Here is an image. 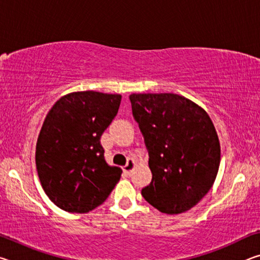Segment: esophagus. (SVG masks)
Listing matches in <instances>:
<instances>
[{
	"label": "esophagus",
	"mask_w": 260,
	"mask_h": 260,
	"mask_svg": "<svg viewBox=\"0 0 260 260\" xmlns=\"http://www.w3.org/2000/svg\"><path fill=\"white\" fill-rule=\"evenodd\" d=\"M135 166H136V160L134 159V158H128V160H127L126 165L124 166V171L126 173H131L132 171L135 169Z\"/></svg>",
	"instance_id": "1"
}]
</instances>
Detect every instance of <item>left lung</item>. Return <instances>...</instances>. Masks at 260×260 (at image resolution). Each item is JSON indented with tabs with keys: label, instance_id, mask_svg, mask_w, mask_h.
Returning <instances> with one entry per match:
<instances>
[{
	"label": "left lung",
	"instance_id": "8db88e82",
	"mask_svg": "<svg viewBox=\"0 0 260 260\" xmlns=\"http://www.w3.org/2000/svg\"><path fill=\"white\" fill-rule=\"evenodd\" d=\"M129 100L152 173L141 193L162 213L186 212L218 174L220 143L213 122L203 108L177 94H132Z\"/></svg>",
	"mask_w": 260,
	"mask_h": 260
}]
</instances>
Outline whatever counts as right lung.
<instances>
[{
	"mask_svg": "<svg viewBox=\"0 0 260 260\" xmlns=\"http://www.w3.org/2000/svg\"><path fill=\"white\" fill-rule=\"evenodd\" d=\"M119 94L74 91L52 105L41 127L35 164L52 203L72 213L101 205L120 180L104 159L101 136L118 112Z\"/></svg>",
	"mask_w": 260,
	"mask_h": 260,
	"instance_id": "right-lung-1",
	"label": "right lung"
}]
</instances>
